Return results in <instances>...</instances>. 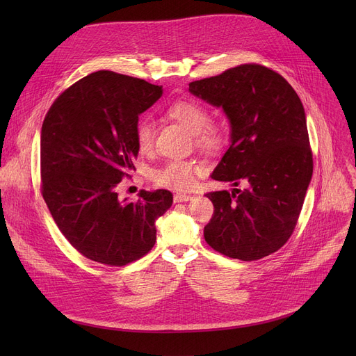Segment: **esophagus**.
<instances>
[{"mask_svg":"<svg viewBox=\"0 0 356 356\" xmlns=\"http://www.w3.org/2000/svg\"><path fill=\"white\" fill-rule=\"evenodd\" d=\"M188 200H191L190 194H184V193L175 194V202H183V201H188Z\"/></svg>","mask_w":356,"mask_h":356,"instance_id":"esophagus-1","label":"esophagus"}]
</instances>
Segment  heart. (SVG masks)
Segmentation results:
<instances>
[{
    "instance_id": "obj_1",
    "label": "heart",
    "mask_w": 356,
    "mask_h": 356,
    "mask_svg": "<svg viewBox=\"0 0 356 356\" xmlns=\"http://www.w3.org/2000/svg\"><path fill=\"white\" fill-rule=\"evenodd\" d=\"M165 114L172 121L188 131L194 143L201 147L213 150L222 143V132L218 127L209 124V111L191 99H177L169 104ZM155 127L150 120L143 118L135 127V140L140 152H149L154 146ZM201 172V166L193 161H170L162 168L152 172V180L156 184L172 190H187L193 186L195 175Z\"/></svg>"
}]
</instances>
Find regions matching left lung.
Returning <instances> with one entry per match:
<instances>
[{"instance_id": "left-lung-1", "label": "left lung", "mask_w": 356, "mask_h": 356, "mask_svg": "<svg viewBox=\"0 0 356 356\" xmlns=\"http://www.w3.org/2000/svg\"><path fill=\"white\" fill-rule=\"evenodd\" d=\"M188 91L222 108L231 131L211 179L231 181L235 188L206 194L216 211L204 238L232 259L265 258L293 234L313 176L301 101L280 74L259 65L193 81Z\"/></svg>"}]
</instances>
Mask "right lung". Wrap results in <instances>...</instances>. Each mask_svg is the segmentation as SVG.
I'll return each instance as SVG.
<instances>
[{
    "label": "right lung",
    "instance_id": "1",
    "mask_svg": "<svg viewBox=\"0 0 356 356\" xmlns=\"http://www.w3.org/2000/svg\"><path fill=\"white\" fill-rule=\"evenodd\" d=\"M162 92V86L99 70L62 92L44 117L43 198L65 238L94 262L124 266L146 255L156 220L172 207L169 190H140L138 201L117 193L138 156L139 115Z\"/></svg>",
    "mask_w": 356,
    "mask_h": 356
}]
</instances>
